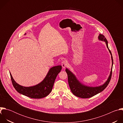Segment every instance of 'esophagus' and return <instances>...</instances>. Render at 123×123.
Returning <instances> with one entry per match:
<instances>
[{
    "instance_id": "esophagus-1",
    "label": "esophagus",
    "mask_w": 123,
    "mask_h": 123,
    "mask_svg": "<svg viewBox=\"0 0 123 123\" xmlns=\"http://www.w3.org/2000/svg\"><path fill=\"white\" fill-rule=\"evenodd\" d=\"M67 64H68V62H67V60H66L62 61V62L61 63V65L64 68H65V67L67 66Z\"/></svg>"
}]
</instances>
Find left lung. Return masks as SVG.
<instances>
[{
	"label": "left lung",
	"instance_id": "left-lung-1",
	"mask_svg": "<svg viewBox=\"0 0 123 123\" xmlns=\"http://www.w3.org/2000/svg\"><path fill=\"white\" fill-rule=\"evenodd\" d=\"M98 39L101 41H104L106 42L107 47L109 50V51L111 55V60H112V67L113 66V58L112 56V54L111 50H110L108 47V42L105 37V36L103 34H99L98 37ZM112 67L111 68V72L110 75L109 77L108 78L107 81L102 86H96V87H90L87 86H84L82 85L81 83L79 82V81L76 79L75 75L67 68L66 69V72L68 74V83L70 89L72 92V93L77 97L82 98H88L92 97L96 94L101 92L103 90H104L106 87L109 85L112 75Z\"/></svg>",
	"mask_w": 123,
	"mask_h": 123
}]
</instances>
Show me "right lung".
<instances>
[{"label":"right lung","instance_id":"add662e5","mask_svg":"<svg viewBox=\"0 0 123 123\" xmlns=\"http://www.w3.org/2000/svg\"><path fill=\"white\" fill-rule=\"evenodd\" d=\"M61 69V66L51 68L43 81L38 85L30 87L19 85L15 82L11 73L10 76L12 85L17 92L31 98L40 99L47 96L51 92L57 75Z\"/></svg>","mask_w":123,"mask_h":123}]
</instances>
